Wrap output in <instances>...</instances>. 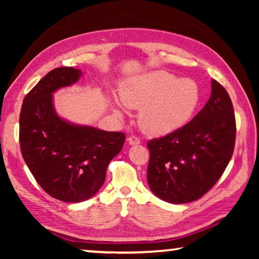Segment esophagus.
Listing matches in <instances>:
<instances>
[{
    "instance_id": "34e87169",
    "label": "esophagus",
    "mask_w": 259,
    "mask_h": 259,
    "mask_svg": "<svg viewBox=\"0 0 259 259\" xmlns=\"http://www.w3.org/2000/svg\"><path fill=\"white\" fill-rule=\"evenodd\" d=\"M128 143L130 145H138V144H140V139L136 137V136H131V137L128 138Z\"/></svg>"
}]
</instances>
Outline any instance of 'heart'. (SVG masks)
I'll list each match as a JSON object with an SVG mask.
<instances>
[{"label": "heart", "instance_id": "b5f03b06", "mask_svg": "<svg viewBox=\"0 0 259 259\" xmlns=\"http://www.w3.org/2000/svg\"><path fill=\"white\" fill-rule=\"evenodd\" d=\"M126 107L139 109L138 124L150 136H164L187 123L199 104L194 81L178 78L166 71H152L125 81L120 89ZM117 116L122 113L114 107Z\"/></svg>", "mask_w": 259, "mask_h": 259}]
</instances>
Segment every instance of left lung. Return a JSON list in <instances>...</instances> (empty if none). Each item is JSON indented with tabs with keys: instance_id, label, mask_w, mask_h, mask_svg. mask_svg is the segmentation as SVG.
<instances>
[{
	"instance_id": "8db88e82",
	"label": "left lung",
	"mask_w": 259,
	"mask_h": 259,
	"mask_svg": "<svg viewBox=\"0 0 259 259\" xmlns=\"http://www.w3.org/2000/svg\"><path fill=\"white\" fill-rule=\"evenodd\" d=\"M235 116L225 88L211 81L204 107L182 128L147 143V183L166 202L182 204L203 196L224 172L235 145Z\"/></svg>"
}]
</instances>
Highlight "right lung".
<instances>
[{
  "label": "right lung",
  "mask_w": 259,
  "mask_h": 259,
  "mask_svg": "<svg viewBox=\"0 0 259 259\" xmlns=\"http://www.w3.org/2000/svg\"><path fill=\"white\" fill-rule=\"evenodd\" d=\"M73 67L52 69L24 98L19 116L20 150L43 190L63 202H82L103 186L107 165L122 150L125 135L61 119L52 94L78 81Z\"/></svg>",
  "instance_id": "right-lung-1"
}]
</instances>
